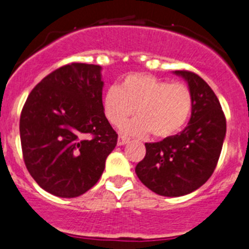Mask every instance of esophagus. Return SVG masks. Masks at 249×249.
Listing matches in <instances>:
<instances>
[{
  "mask_svg": "<svg viewBox=\"0 0 249 249\" xmlns=\"http://www.w3.org/2000/svg\"><path fill=\"white\" fill-rule=\"evenodd\" d=\"M127 139L126 138H124V136H119V138H118V145H119V146H123V145H125L127 142Z\"/></svg>",
  "mask_w": 249,
  "mask_h": 249,
  "instance_id": "34e87169",
  "label": "esophagus"
}]
</instances>
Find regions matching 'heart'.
Wrapping results in <instances>:
<instances>
[{
    "mask_svg": "<svg viewBox=\"0 0 249 249\" xmlns=\"http://www.w3.org/2000/svg\"><path fill=\"white\" fill-rule=\"evenodd\" d=\"M192 109L191 91L182 83H169L150 74L135 73L110 87L103 97V111L114 126L124 124L134 111L138 118L123 126V133L145 136L151 131L163 139L178 133Z\"/></svg>",
    "mask_w": 249,
    "mask_h": 249,
    "instance_id": "b5f03b06",
    "label": "heart"
}]
</instances>
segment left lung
Wrapping results in <instances>:
<instances>
[{
  "instance_id": "8db88e82",
  "label": "left lung",
  "mask_w": 249,
  "mask_h": 249,
  "mask_svg": "<svg viewBox=\"0 0 249 249\" xmlns=\"http://www.w3.org/2000/svg\"><path fill=\"white\" fill-rule=\"evenodd\" d=\"M192 95L189 125L159 142H146V155L136 165L139 180L152 192L185 196L200 189L216 169L226 138V118L210 86L197 74L175 71Z\"/></svg>"
}]
</instances>
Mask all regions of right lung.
Instances as JSON below:
<instances>
[{
	"label": "right lung",
	"mask_w": 249,
	"mask_h": 249,
	"mask_svg": "<svg viewBox=\"0 0 249 249\" xmlns=\"http://www.w3.org/2000/svg\"><path fill=\"white\" fill-rule=\"evenodd\" d=\"M103 87L102 67L71 63L43 78L27 98L22 152L44 191L71 198L99 181L118 141L103 111Z\"/></svg>",
	"instance_id": "right-lung-1"
}]
</instances>
